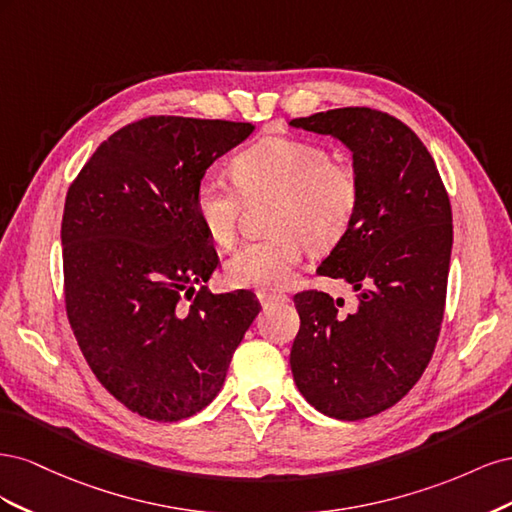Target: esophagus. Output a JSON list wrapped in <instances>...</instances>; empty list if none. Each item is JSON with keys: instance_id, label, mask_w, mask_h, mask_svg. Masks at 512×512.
Instances as JSON below:
<instances>
[{"instance_id": "obj_1", "label": "esophagus", "mask_w": 512, "mask_h": 512, "mask_svg": "<svg viewBox=\"0 0 512 512\" xmlns=\"http://www.w3.org/2000/svg\"><path fill=\"white\" fill-rule=\"evenodd\" d=\"M258 301L262 305H280V303H286L288 297L282 292H267V290H258Z\"/></svg>"}]
</instances>
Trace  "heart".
I'll return each mask as SVG.
<instances>
[{
  "label": "heart",
  "mask_w": 512,
  "mask_h": 512,
  "mask_svg": "<svg viewBox=\"0 0 512 512\" xmlns=\"http://www.w3.org/2000/svg\"><path fill=\"white\" fill-rule=\"evenodd\" d=\"M235 185L207 175L196 183L194 213L220 245L237 237L246 198L275 196L269 226L275 235L245 243L226 262V280L237 288H280L303 256V245L329 250L344 239L361 205L354 168L333 160L327 147L271 136L237 153Z\"/></svg>",
  "instance_id": "obj_1"
}]
</instances>
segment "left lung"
<instances>
[{
  "instance_id": "left-lung-1",
  "label": "left lung",
  "mask_w": 512,
  "mask_h": 512,
  "mask_svg": "<svg viewBox=\"0 0 512 512\" xmlns=\"http://www.w3.org/2000/svg\"><path fill=\"white\" fill-rule=\"evenodd\" d=\"M290 126L342 141L361 183L352 226L318 267L350 284L359 303L344 314L327 292L294 294L292 376L322 414L361 421L395 406L431 361L451 267V203L421 138L389 113L348 106Z\"/></svg>"
}]
</instances>
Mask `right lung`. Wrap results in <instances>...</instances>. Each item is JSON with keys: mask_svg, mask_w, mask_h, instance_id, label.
<instances>
[{"mask_svg": "<svg viewBox=\"0 0 512 512\" xmlns=\"http://www.w3.org/2000/svg\"><path fill=\"white\" fill-rule=\"evenodd\" d=\"M252 132V123L222 119L134 121L108 136L68 190L70 327L104 389L151 421L209 406L260 312L250 290L193 294L218 267L194 213L196 183Z\"/></svg>", "mask_w": 512, "mask_h": 512, "instance_id": "obj_1", "label": "right lung"}]
</instances>
